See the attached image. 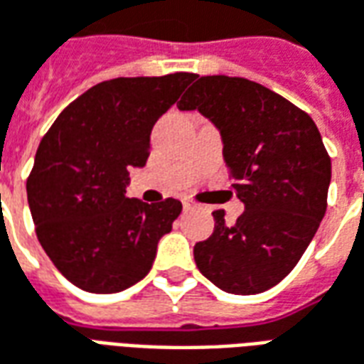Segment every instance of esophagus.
I'll use <instances>...</instances> for the list:
<instances>
[{
	"instance_id": "1",
	"label": "esophagus",
	"mask_w": 364,
	"mask_h": 364,
	"mask_svg": "<svg viewBox=\"0 0 364 364\" xmlns=\"http://www.w3.org/2000/svg\"><path fill=\"white\" fill-rule=\"evenodd\" d=\"M182 205H184V210H198V203L192 198H182Z\"/></svg>"
}]
</instances>
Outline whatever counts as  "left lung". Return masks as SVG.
I'll return each instance as SVG.
<instances>
[{
	"mask_svg": "<svg viewBox=\"0 0 364 364\" xmlns=\"http://www.w3.org/2000/svg\"><path fill=\"white\" fill-rule=\"evenodd\" d=\"M219 129L223 159L245 211L235 225L213 211L215 228L196 243L203 277L229 294H259L298 264L327 210L331 159L300 107L247 78L198 76L178 102Z\"/></svg>",
	"mask_w": 364,
	"mask_h": 364,
	"instance_id": "left-lung-1",
	"label": "left lung"
}]
</instances>
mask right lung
<instances>
[{"mask_svg": "<svg viewBox=\"0 0 364 364\" xmlns=\"http://www.w3.org/2000/svg\"><path fill=\"white\" fill-rule=\"evenodd\" d=\"M196 74L115 78L90 87L46 131L27 180L38 243L86 292L115 294L146 277L182 203L127 198L151 131Z\"/></svg>", "mask_w": 364, "mask_h": 364, "instance_id": "obj_1", "label": "right lung"}]
</instances>
